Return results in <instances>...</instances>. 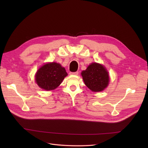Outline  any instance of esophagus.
<instances>
[{
	"mask_svg": "<svg viewBox=\"0 0 148 148\" xmlns=\"http://www.w3.org/2000/svg\"><path fill=\"white\" fill-rule=\"evenodd\" d=\"M70 75H78V71H75V72H70Z\"/></svg>",
	"mask_w": 148,
	"mask_h": 148,
	"instance_id": "esophagus-1",
	"label": "esophagus"
}]
</instances>
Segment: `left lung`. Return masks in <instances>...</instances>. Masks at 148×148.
Instances as JSON below:
<instances>
[{
    "instance_id": "8db88e82",
    "label": "left lung",
    "mask_w": 148,
    "mask_h": 148,
    "mask_svg": "<svg viewBox=\"0 0 148 148\" xmlns=\"http://www.w3.org/2000/svg\"><path fill=\"white\" fill-rule=\"evenodd\" d=\"M82 75L86 86L95 92L101 91L107 86L109 82L108 72L102 65L93 63L89 65Z\"/></svg>"
}]
</instances>
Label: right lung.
Here are the masks:
<instances>
[{
  "mask_svg": "<svg viewBox=\"0 0 148 148\" xmlns=\"http://www.w3.org/2000/svg\"><path fill=\"white\" fill-rule=\"evenodd\" d=\"M66 75L64 67L52 62L44 65L38 70L36 75V82L42 89L52 90L59 86Z\"/></svg>",
  "mask_w": 148,
  "mask_h": 148,
  "instance_id": "1",
  "label": "right lung"
}]
</instances>
